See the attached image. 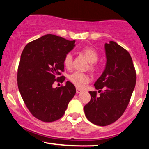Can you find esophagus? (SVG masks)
<instances>
[{"label": "esophagus", "mask_w": 149, "mask_h": 149, "mask_svg": "<svg viewBox=\"0 0 149 149\" xmlns=\"http://www.w3.org/2000/svg\"><path fill=\"white\" fill-rule=\"evenodd\" d=\"M80 92H82V90H80V89L76 88V94H79Z\"/></svg>", "instance_id": "1"}]
</instances>
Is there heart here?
I'll return each instance as SVG.
<instances>
[{
	"instance_id": "heart-1",
	"label": "heart",
	"mask_w": 149,
	"mask_h": 149,
	"mask_svg": "<svg viewBox=\"0 0 149 149\" xmlns=\"http://www.w3.org/2000/svg\"><path fill=\"white\" fill-rule=\"evenodd\" d=\"M81 54L86 58L88 61L89 69L92 72H95L97 70V66L95 63L98 61L99 54L95 49L92 47H85L80 51ZM73 57L70 53L66 54L64 59V65L67 69H71L72 67ZM69 79L73 84H74L77 88H83L87 83L90 81V77L87 73L75 72L71 74L69 77Z\"/></svg>"
}]
</instances>
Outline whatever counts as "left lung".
Listing matches in <instances>:
<instances>
[{
    "label": "left lung",
    "instance_id": "left-lung-1",
    "mask_svg": "<svg viewBox=\"0 0 149 149\" xmlns=\"http://www.w3.org/2000/svg\"><path fill=\"white\" fill-rule=\"evenodd\" d=\"M104 48L105 69L94 85L100 94L97 96V92H89L91 100L84 107L88 120L100 126L109 125L123 114L136 79L132 59L126 49L114 41L105 43Z\"/></svg>",
    "mask_w": 149,
    "mask_h": 149
}]
</instances>
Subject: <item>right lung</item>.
<instances>
[{"label": "right lung", "mask_w": 149, "mask_h": 149, "mask_svg": "<svg viewBox=\"0 0 149 149\" xmlns=\"http://www.w3.org/2000/svg\"><path fill=\"white\" fill-rule=\"evenodd\" d=\"M75 40L47 34L29 42L22 51L17 71V85L26 107L43 122L61 118L76 90L67 81L54 88L53 83L64 76L65 56L75 47Z\"/></svg>", "instance_id": "1"}]
</instances>
